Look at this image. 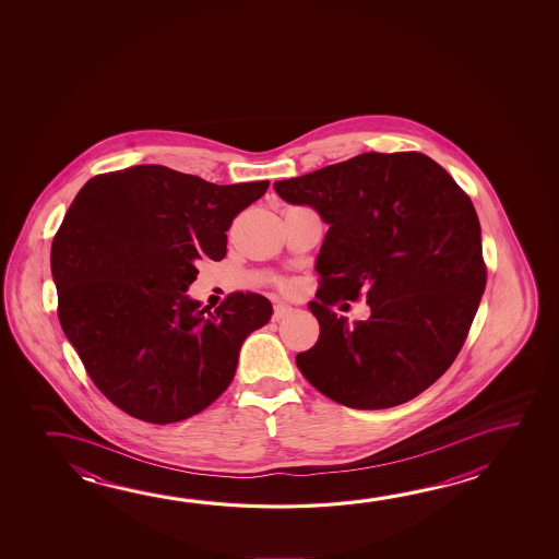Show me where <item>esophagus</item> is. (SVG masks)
<instances>
[{"label": "esophagus", "instance_id": "esophagus-1", "mask_svg": "<svg viewBox=\"0 0 559 559\" xmlns=\"http://www.w3.org/2000/svg\"><path fill=\"white\" fill-rule=\"evenodd\" d=\"M293 311V306H288V304H276L275 311H273V320H284V318L290 316Z\"/></svg>", "mask_w": 559, "mask_h": 559}]
</instances>
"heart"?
Returning <instances> with one entry per match:
<instances>
[{
  "label": "heart",
  "mask_w": 559,
  "mask_h": 559,
  "mask_svg": "<svg viewBox=\"0 0 559 559\" xmlns=\"http://www.w3.org/2000/svg\"><path fill=\"white\" fill-rule=\"evenodd\" d=\"M281 286H283V288H290V284L288 283H281Z\"/></svg>",
  "instance_id": "obj_1"
}]
</instances>
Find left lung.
Here are the masks:
<instances>
[{
    "label": "left lung",
    "mask_w": 559,
    "mask_h": 559,
    "mask_svg": "<svg viewBox=\"0 0 559 559\" xmlns=\"http://www.w3.org/2000/svg\"><path fill=\"white\" fill-rule=\"evenodd\" d=\"M275 191L331 226L310 304L320 337L296 355L304 378L353 409L394 407L435 384L464 345L487 283L466 192L419 152L360 154L276 181ZM362 295L373 313L348 326L332 306Z\"/></svg>",
    "instance_id": "obj_1"
}]
</instances>
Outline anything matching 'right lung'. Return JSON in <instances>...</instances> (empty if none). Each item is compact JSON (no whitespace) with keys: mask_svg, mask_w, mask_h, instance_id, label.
Listing matches in <instances>:
<instances>
[{"mask_svg":"<svg viewBox=\"0 0 559 559\" xmlns=\"http://www.w3.org/2000/svg\"><path fill=\"white\" fill-rule=\"evenodd\" d=\"M266 187L134 165L95 175L75 194L50 251L58 320L120 412L183 421L231 384L241 343L273 306L261 294L231 293L212 311L185 293L197 261L226 257L231 222Z\"/></svg>","mask_w":559,"mask_h":559,"instance_id":"obj_1","label":"right lung"}]
</instances>
